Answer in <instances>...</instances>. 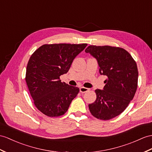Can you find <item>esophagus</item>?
<instances>
[{
  "label": "esophagus",
  "instance_id": "34e87169",
  "mask_svg": "<svg viewBox=\"0 0 152 152\" xmlns=\"http://www.w3.org/2000/svg\"><path fill=\"white\" fill-rule=\"evenodd\" d=\"M89 89L87 88H84V87H80V92H81V93H85V92H87L88 91Z\"/></svg>",
  "mask_w": 152,
  "mask_h": 152
}]
</instances>
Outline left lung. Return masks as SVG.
I'll list each match as a JSON object with an SVG mask.
<instances>
[{
  "instance_id": "left-lung-1",
  "label": "left lung",
  "mask_w": 152,
  "mask_h": 152,
  "mask_svg": "<svg viewBox=\"0 0 152 152\" xmlns=\"http://www.w3.org/2000/svg\"><path fill=\"white\" fill-rule=\"evenodd\" d=\"M86 53L97 61L99 73L106 76L102 90L97 89V99L88 104L93 115L110 120L127 108L137 88L138 70L135 61L127 51L110 46H89Z\"/></svg>"
}]
</instances>
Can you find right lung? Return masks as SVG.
Here are the masks:
<instances>
[{"label":"right lung","mask_w":152,"mask_h":152,"mask_svg":"<svg viewBox=\"0 0 152 152\" xmlns=\"http://www.w3.org/2000/svg\"><path fill=\"white\" fill-rule=\"evenodd\" d=\"M87 44H44L28 61L26 81L34 104L46 115H64L79 88L62 83L60 76L67 73L73 61Z\"/></svg>","instance_id":"add662e5"}]
</instances>
